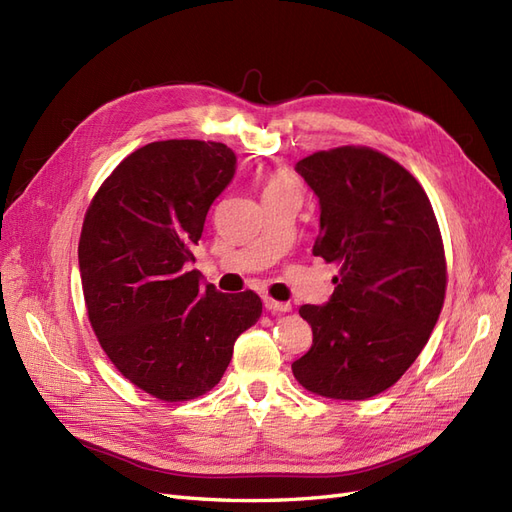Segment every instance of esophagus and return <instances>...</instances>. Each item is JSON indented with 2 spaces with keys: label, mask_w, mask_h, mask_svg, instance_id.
<instances>
[{
  "label": "esophagus",
  "mask_w": 512,
  "mask_h": 512,
  "mask_svg": "<svg viewBox=\"0 0 512 512\" xmlns=\"http://www.w3.org/2000/svg\"><path fill=\"white\" fill-rule=\"evenodd\" d=\"M265 307L269 309V312H290V309H292L290 303H280V301H275L271 297H265Z\"/></svg>",
  "instance_id": "1"
}]
</instances>
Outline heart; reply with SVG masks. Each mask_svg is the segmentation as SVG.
<instances>
[{"instance_id":"b5f03b06","label":"heart","mask_w":512,"mask_h":512,"mask_svg":"<svg viewBox=\"0 0 512 512\" xmlns=\"http://www.w3.org/2000/svg\"><path fill=\"white\" fill-rule=\"evenodd\" d=\"M288 190H297V185L286 175V173H273L265 181V194L271 192H288Z\"/></svg>"}]
</instances>
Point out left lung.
Here are the masks:
<instances>
[{"label": "left lung", "mask_w": 512, "mask_h": 512, "mask_svg": "<svg viewBox=\"0 0 512 512\" xmlns=\"http://www.w3.org/2000/svg\"><path fill=\"white\" fill-rule=\"evenodd\" d=\"M294 170L320 200L314 256L339 273L327 305H301L312 348L292 363L303 389L359 401L393 386L440 318L446 256L429 198L371 147L316 151Z\"/></svg>", "instance_id": "1"}]
</instances>
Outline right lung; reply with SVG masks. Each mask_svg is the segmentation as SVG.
Instances as JSON below:
<instances>
[{"instance_id":"add662e5","label":"right lung","mask_w":512,"mask_h":512,"mask_svg":"<svg viewBox=\"0 0 512 512\" xmlns=\"http://www.w3.org/2000/svg\"><path fill=\"white\" fill-rule=\"evenodd\" d=\"M235 164L224 143H149L119 162L85 213L79 269L91 329L123 378L170 404L211 391L262 314L256 292H218L185 271Z\"/></svg>"}]
</instances>
